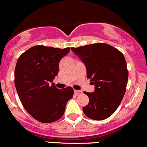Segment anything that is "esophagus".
Segmentation results:
<instances>
[{
	"instance_id": "1",
	"label": "esophagus",
	"mask_w": 147,
	"mask_h": 147,
	"mask_svg": "<svg viewBox=\"0 0 147 147\" xmlns=\"http://www.w3.org/2000/svg\"><path fill=\"white\" fill-rule=\"evenodd\" d=\"M74 93H75L76 95H78V94H82V92L81 90H74Z\"/></svg>"
}]
</instances>
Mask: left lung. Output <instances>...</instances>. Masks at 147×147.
<instances>
[{"label": "left lung", "instance_id": "8db88e82", "mask_svg": "<svg viewBox=\"0 0 147 147\" xmlns=\"http://www.w3.org/2000/svg\"><path fill=\"white\" fill-rule=\"evenodd\" d=\"M71 50L85 64L87 78L95 86L93 92H84L88 96L89 103L82 111L92 119H105L117 109L126 92L128 72L124 56L104 43Z\"/></svg>", "mask_w": 147, "mask_h": 147}]
</instances>
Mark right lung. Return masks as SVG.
Masks as SVG:
<instances>
[{
	"label": "right lung",
	"mask_w": 147,
	"mask_h": 147,
	"mask_svg": "<svg viewBox=\"0 0 147 147\" xmlns=\"http://www.w3.org/2000/svg\"><path fill=\"white\" fill-rule=\"evenodd\" d=\"M70 48L60 49L34 46L18 59L14 84L25 110L42 123H51L62 117L74 90L57 89L53 79L58 74L59 63Z\"/></svg>",
	"instance_id": "right-lung-1"
}]
</instances>
